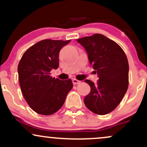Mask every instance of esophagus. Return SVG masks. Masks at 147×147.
I'll return each mask as SVG.
<instances>
[{"label": "esophagus", "mask_w": 147, "mask_h": 147, "mask_svg": "<svg viewBox=\"0 0 147 147\" xmlns=\"http://www.w3.org/2000/svg\"><path fill=\"white\" fill-rule=\"evenodd\" d=\"M72 83H73L74 85H77V84H79L81 83V81L77 80V79H72Z\"/></svg>", "instance_id": "1"}]
</instances>
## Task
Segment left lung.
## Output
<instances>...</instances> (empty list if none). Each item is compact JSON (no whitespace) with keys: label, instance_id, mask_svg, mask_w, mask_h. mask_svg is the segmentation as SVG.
Masks as SVG:
<instances>
[{"label":"left lung","instance_id":"obj_1","mask_svg":"<svg viewBox=\"0 0 147 147\" xmlns=\"http://www.w3.org/2000/svg\"><path fill=\"white\" fill-rule=\"evenodd\" d=\"M86 49L89 62L98 75L97 84L86 79L90 92L84 99L88 109L97 115L116 109L129 86V63L125 52L117 43L101 34L77 40Z\"/></svg>","mask_w":147,"mask_h":147}]
</instances>
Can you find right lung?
<instances>
[{
	"label": "right lung",
	"instance_id": "add662e5",
	"mask_svg": "<svg viewBox=\"0 0 147 147\" xmlns=\"http://www.w3.org/2000/svg\"><path fill=\"white\" fill-rule=\"evenodd\" d=\"M70 42L42 40L28 48L20 60L18 73L22 94L37 113L50 115L58 111L73 86L70 79L61 81L50 75L52 69L59 65L61 49Z\"/></svg>",
	"mask_w": 147,
	"mask_h": 147
}]
</instances>
